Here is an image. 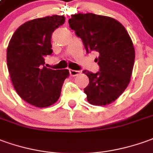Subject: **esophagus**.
<instances>
[{
    "instance_id": "34e87169",
    "label": "esophagus",
    "mask_w": 153,
    "mask_h": 153,
    "mask_svg": "<svg viewBox=\"0 0 153 153\" xmlns=\"http://www.w3.org/2000/svg\"><path fill=\"white\" fill-rule=\"evenodd\" d=\"M71 76H78V75L81 74V71H76V70H70L69 71Z\"/></svg>"
}]
</instances>
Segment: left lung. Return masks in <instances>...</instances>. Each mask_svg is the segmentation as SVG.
Returning <instances> with one entry per match:
<instances>
[{"mask_svg": "<svg viewBox=\"0 0 153 153\" xmlns=\"http://www.w3.org/2000/svg\"><path fill=\"white\" fill-rule=\"evenodd\" d=\"M68 22L87 52L99 53L95 60L100 71H82L89 78L84 89L87 102L95 106L113 102L128 86L134 66L135 49L128 32L118 21L92 13L71 15Z\"/></svg>", "mask_w": 153, "mask_h": 153, "instance_id": "obj_1", "label": "left lung"}]
</instances>
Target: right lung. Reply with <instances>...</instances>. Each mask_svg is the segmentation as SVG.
<instances>
[{
  "mask_svg": "<svg viewBox=\"0 0 153 153\" xmlns=\"http://www.w3.org/2000/svg\"><path fill=\"white\" fill-rule=\"evenodd\" d=\"M64 16L53 15L25 22L10 38L6 51L7 67L17 94L36 107L57 102L69 71L51 70L44 66V56L52 53L51 38L65 22Z\"/></svg>",
  "mask_w": 153,
  "mask_h": 153,
  "instance_id": "1",
  "label": "right lung"
}]
</instances>
